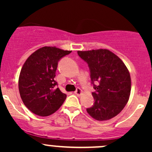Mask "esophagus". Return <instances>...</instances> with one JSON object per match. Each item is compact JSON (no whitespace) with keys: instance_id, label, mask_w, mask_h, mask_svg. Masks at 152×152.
<instances>
[{"instance_id":"esophagus-1","label":"esophagus","mask_w":152,"mask_h":152,"mask_svg":"<svg viewBox=\"0 0 152 152\" xmlns=\"http://www.w3.org/2000/svg\"><path fill=\"white\" fill-rule=\"evenodd\" d=\"M74 94H76V95H78V96L81 95V94H82V90L81 89V88H76V90L74 91Z\"/></svg>"}]
</instances>
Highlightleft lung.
<instances>
[{"label": "left lung", "mask_w": 152, "mask_h": 152, "mask_svg": "<svg viewBox=\"0 0 152 152\" xmlns=\"http://www.w3.org/2000/svg\"><path fill=\"white\" fill-rule=\"evenodd\" d=\"M80 58L88 64L94 104L86 109L91 117L106 121L123 110L131 92L130 74L124 62L107 49L77 52Z\"/></svg>", "instance_id": "1"}]
</instances>
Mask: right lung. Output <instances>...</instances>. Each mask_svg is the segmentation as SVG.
<instances>
[{
    "instance_id": "add662e5",
    "label": "right lung",
    "mask_w": 152,
    "mask_h": 152,
    "mask_svg": "<svg viewBox=\"0 0 152 152\" xmlns=\"http://www.w3.org/2000/svg\"><path fill=\"white\" fill-rule=\"evenodd\" d=\"M71 50L44 46L33 53L23 66L18 80L20 98L31 112L41 116L53 114L66 99L56 77L58 63Z\"/></svg>"
}]
</instances>
